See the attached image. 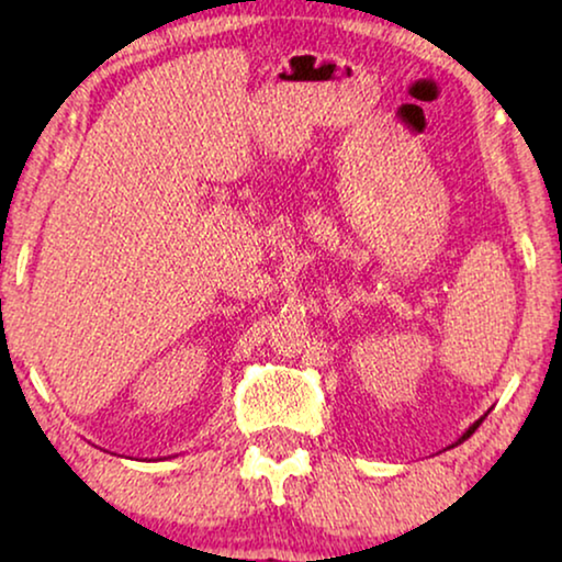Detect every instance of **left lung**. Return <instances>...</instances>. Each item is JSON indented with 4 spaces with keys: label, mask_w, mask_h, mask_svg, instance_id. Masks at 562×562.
Segmentation results:
<instances>
[{
    "label": "left lung",
    "mask_w": 562,
    "mask_h": 562,
    "mask_svg": "<svg viewBox=\"0 0 562 562\" xmlns=\"http://www.w3.org/2000/svg\"><path fill=\"white\" fill-rule=\"evenodd\" d=\"M481 422H483V419H479V422H475V425H471V427H468V432H465L463 437H460V440H458V442H463V440H468V437H471V435L475 432V427H479V425H481Z\"/></svg>",
    "instance_id": "left-lung-1"
}]
</instances>
